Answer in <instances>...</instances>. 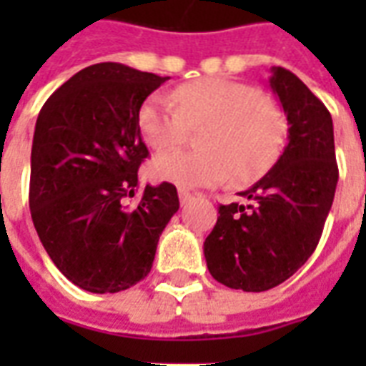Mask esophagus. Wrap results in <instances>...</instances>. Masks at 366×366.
Returning a JSON list of instances; mask_svg holds the SVG:
<instances>
[{
	"label": "esophagus",
	"mask_w": 366,
	"mask_h": 366,
	"mask_svg": "<svg viewBox=\"0 0 366 366\" xmlns=\"http://www.w3.org/2000/svg\"><path fill=\"white\" fill-rule=\"evenodd\" d=\"M178 195H180V203H182V205H186V203H189V201L194 199V194L186 188L178 189Z\"/></svg>",
	"instance_id": "34e87169"
}]
</instances>
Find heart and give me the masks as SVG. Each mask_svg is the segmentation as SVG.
Returning a JSON list of instances; mask_svg holds the SVG:
<instances>
[{"instance_id": "b5f03b06", "label": "heart", "mask_w": 366, "mask_h": 366, "mask_svg": "<svg viewBox=\"0 0 366 366\" xmlns=\"http://www.w3.org/2000/svg\"><path fill=\"white\" fill-rule=\"evenodd\" d=\"M171 99L152 94L144 100L138 112L144 142L163 152L182 142L188 127L201 125V148L157 155L152 163L155 178L182 188L214 186L229 177L235 184H247L277 161L287 132L283 114L252 85L203 77L177 87Z\"/></svg>"}]
</instances>
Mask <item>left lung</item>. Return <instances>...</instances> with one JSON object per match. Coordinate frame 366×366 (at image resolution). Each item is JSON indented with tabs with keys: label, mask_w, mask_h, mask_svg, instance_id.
<instances>
[{
	"label": "left lung",
	"mask_w": 366,
	"mask_h": 366,
	"mask_svg": "<svg viewBox=\"0 0 366 366\" xmlns=\"http://www.w3.org/2000/svg\"><path fill=\"white\" fill-rule=\"evenodd\" d=\"M269 87L289 122V142L277 163L239 192L243 203L220 205L217 226L203 244L212 277L247 292L273 289L306 264L338 184L329 110L281 66L272 68Z\"/></svg>",
	"instance_id": "1"
}]
</instances>
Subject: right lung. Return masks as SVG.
Wrapping results in <instances>:
<instances>
[{
  "instance_id": "1",
  "label": "right lung",
  "mask_w": 366,
  "mask_h": 366,
  "mask_svg": "<svg viewBox=\"0 0 366 366\" xmlns=\"http://www.w3.org/2000/svg\"><path fill=\"white\" fill-rule=\"evenodd\" d=\"M167 79L117 62L93 64L60 85L37 116L31 220L54 266L79 289L119 292L146 277L180 207L169 182L148 184L137 205L127 203L149 154L138 112Z\"/></svg>"
}]
</instances>
